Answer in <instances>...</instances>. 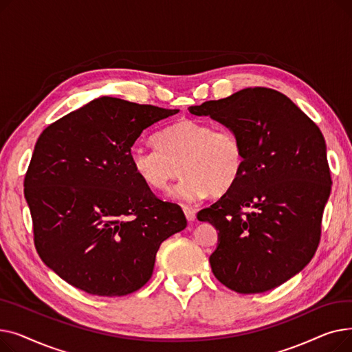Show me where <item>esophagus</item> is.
Returning a JSON list of instances; mask_svg holds the SVG:
<instances>
[{
    "instance_id": "esophagus-1",
    "label": "esophagus",
    "mask_w": 352,
    "mask_h": 352,
    "mask_svg": "<svg viewBox=\"0 0 352 352\" xmlns=\"http://www.w3.org/2000/svg\"><path fill=\"white\" fill-rule=\"evenodd\" d=\"M182 210H184V214H186V217H187V219H188V221H194V219H195V211H194L192 208H190V207H184Z\"/></svg>"
}]
</instances>
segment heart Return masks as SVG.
I'll list each match as a JSON object with an SVG mask.
<instances>
[{
    "label": "heart",
    "mask_w": 352,
    "mask_h": 352,
    "mask_svg": "<svg viewBox=\"0 0 352 352\" xmlns=\"http://www.w3.org/2000/svg\"><path fill=\"white\" fill-rule=\"evenodd\" d=\"M157 150H135L133 168L145 186L162 190L178 175L170 197L195 202L208 194L219 197L234 188L243 174L245 153L230 128H214L199 120H179L154 138Z\"/></svg>",
    "instance_id": "obj_1"
}]
</instances>
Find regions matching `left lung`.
<instances>
[{"label": "left lung", "instance_id": "8db88e82", "mask_svg": "<svg viewBox=\"0 0 352 352\" xmlns=\"http://www.w3.org/2000/svg\"><path fill=\"white\" fill-rule=\"evenodd\" d=\"M188 109L232 129L245 153L234 188L197 215L218 231L215 278L239 294L284 284L320 244L332 186L322 133L287 96L264 87Z\"/></svg>", "mask_w": 352, "mask_h": 352}]
</instances>
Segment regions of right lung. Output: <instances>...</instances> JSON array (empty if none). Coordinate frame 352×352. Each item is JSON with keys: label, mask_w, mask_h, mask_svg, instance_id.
I'll list each match as a JSON object with an SVG mask.
<instances>
[{"label": "right lung", "mask_w": 352, "mask_h": 352, "mask_svg": "<svg viewBox=\"0 0 352 352\" xmlns=\"http://www.w3.org/2000/svg\"><path fill=\"white\" fill-rule=\"evenodd\" d=\"M177 113L100 97L36 141L24 179L34 244L72 287L100 297L140 289L161 243L187 227L181 207L158 199L131 162L144 129Z\"/></svg>", "instance_id": "1"}]
</instances>
